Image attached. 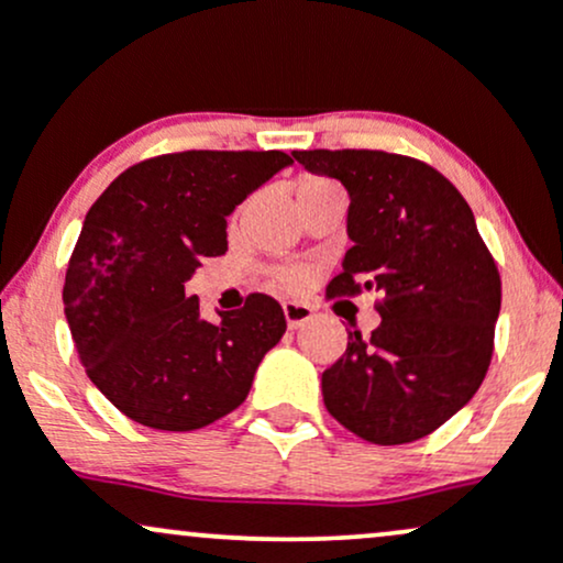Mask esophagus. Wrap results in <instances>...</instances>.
Here are the masks:
<instances>
[{
	"instance_id": "esophagus-1",
	"label": "esophagus",
	"mask_w": 563,
	"mask_h": 563,
	"mask_svg": "<svg viewBox=\"0 0 563 563\" xmlns=\"http://www.w3.org/2000/svg\"><path fill=\"white\" fill-rule=\"evenodd\" d=\"M283 314H286V322H288L290 331H296V328L307 325V322L314 318L312 307H307V303H299V301H286V303H283Z\"/></svg>"
}]
</instances>
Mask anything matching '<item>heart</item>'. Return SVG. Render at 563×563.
Returning <instances> with one entry per match:
<instances>
[{
  "instance_id": "heart-1",
  "label": "heart",
  "mask_w": 563,
  "mask_h": 563,
  "mask_svg": "<svg viewBox=\"0 0 563 563\" xmlns=\"http://www.w3.org/2000/svg\"><path fill=\"white\" fill-rule=\"evenodd\" d=\"M318 183H325V179H318V177L301 179L299 190H301V187L318 185ZM303 280H307V269H301V267H286V269H280V273H277V283H280V286H286V288H299Z\"/></svg>"
}]
</instances>
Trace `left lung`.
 I'll use <instances>...</instances> for the list:
<instances>
[{
    "mask_svg": "<svg viewBox=\"0 0 563 563\" xmlns=\"http://www.w3.org/2000/svg\"><path fill=\"white\" fill-rule=\"evenodd\" d=\"M349 192L352 249L328 296L378 294L380 325L349 331L322 402L373 444L429 437L474 397L493 360L500 273L457 187L384 151H294Z\"/></svg>",
    "mask_w": 563,
    "mask_h": 563,
    "instance_id": "1",
    "label": "left lung"
}]
</instances>
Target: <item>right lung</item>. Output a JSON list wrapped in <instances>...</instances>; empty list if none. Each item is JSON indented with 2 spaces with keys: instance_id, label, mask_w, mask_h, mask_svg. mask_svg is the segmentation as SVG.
Masks as SVG:
<instances>
[{
  "instance_id": "add662e5",
  "label": "right lung",
  "mask_w": 563,
  "mask_h": 563,
  "mask_svg": "<svg viewBox=\"0 0 563 563\" xmlns=\"http://www.w3.org/2000/svg\"><path fill=\"white\" fill-rule=\"evenodd\" d=\"M294 158L283 151H183L129 166L87 211L68 260L66 320L92 384L126 418L192 431L243 405L286 333L267 294L200 318L185 283L228 251V217Z\"/></svg>"
}]
</instances>
